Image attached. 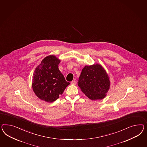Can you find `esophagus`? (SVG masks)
Masks as SVG:
<instances>
[{
    "instance_id": "esophagus-1",
    "label": "esophagus",
    "mask_w": 147,
    "mask_h": 147,
    "mask_svg": "<svg viewBox=\"0 0 147 147\" xmlns=\"http://www.w3.org/2000/svg\"><path fill=\"white\" fill-rule=\"evenodd\" d=\"M76 84V81L74 80V81H72L71 82V84H73V85H75Z\"/></svg>"
}]
</instances>
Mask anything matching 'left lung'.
Masks as SVG:
<instances>
[{"label":"left lung","instance_id":"obj_1","mask_svg":"<svg viewBox=\"0 0 147 147\" xmlns=\"http://www.w3.org/2000/svg\"><path fill=\"white\" fill-rule=\"evenodd\" d=\"M110 84L107 73L98 64L86 66L78 82L81 90L91 100L104 98L110 88Z\"/></svg>","mask_w":147,"mask_h":147}]
</instances>
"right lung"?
Segmentation results:
<instances>
[{
    "label": "right lung",
    "instance_id": "right-lung-1",
    "mask_svg": "<svg viewBox=\"0 0 147 147\" xmlns=\"http://www.w3.org/2000/svg\"><path fill=\"white\" fill-rule=\"evenodd\" d=\"M60 62L55 56H48L35 69L32 78V89L41 100L47 102L56 100L70 84L59 70Z\"/></svg>",
    "mask_w": 147,
    "mask_h": 147
}]
</instances>
